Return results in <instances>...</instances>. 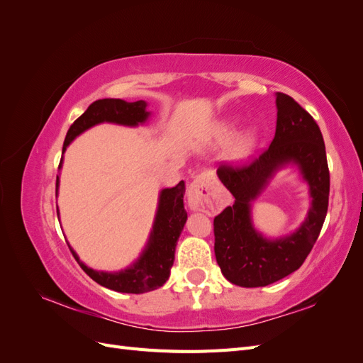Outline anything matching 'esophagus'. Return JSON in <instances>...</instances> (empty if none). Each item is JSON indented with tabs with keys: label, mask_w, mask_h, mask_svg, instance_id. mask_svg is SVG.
<instances>
[{
	"label": "esophagus",
	"mask_w": 363,
	"mask_h": 363,
	"mask_svg": "<svg viewBox=\"0 0 363 363\" xmlns=\"http://www.w3.org/2000/svg\"><path fill=\"white\" fill-rule=\"evenodd\" d=\"M188 204L191 211L206 212L211 208V200H208V177L206 174L196 175L195 180L188 188Z\"/></svg>",
	"instance_id": "34e87169"
}]
</instances>
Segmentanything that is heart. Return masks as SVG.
<instances>
[{
    "label": "heart",
    "instance_id": "obj_1",
    "mask_svg": "<svg viewBox=\"0 0 363 363\" xmlns=\"http://www.w3.org/2000/svg\"><path fill=\"white\" fill-rule=\"evenodd\" d=\"M239 133L238 119H225L215 130V138L219 144H228ZM257 142L256 131H245L230 145L227 151V159L230 162H242L250 156V152L255 150Z\"/></svg>",
    "mask_w": 363,
    "mask_h": 363
}]
</instances>
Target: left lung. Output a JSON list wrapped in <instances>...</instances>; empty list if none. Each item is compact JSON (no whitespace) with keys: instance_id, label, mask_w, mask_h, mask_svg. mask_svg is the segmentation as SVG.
Segmentation results:
<instances>
[{"instance_id":"left-lung-1","label":"left lung","mask_w":363,"mask_h":363,"mask_svg":"<svg viewBox=\"0 0 363 363\" xmlns=\"http://www.w3.org/2000/svg\"><path fill=\"white\" fill-rule=\"evenodd\" d=\"M277 125L268 150L242 167L221 164L216 174L235 203L213 219L215 256L223 276L242 288L279 281L298 269L324 224L330 174L321 130L315 119L286 94H276ZM296 167L310 188L305 221L289 235L263 237L252 224V203L275 174Z\"/></svg>"}]
</instances>
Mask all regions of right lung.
I'll use <instances>...</instances> for the list:
<instances>
[{
  "mask_svg": "<svg viewBox=\"0 0 363 363\" xmlns=\"http://www.w3.org/2000/svg\"><path fill=\"white\" fill-rule=\"evenodd\" d=\"M147 107L148 103L144 100L128 103L119 100V98H104V100L92 103L87 107V111L80 118H77L69 127L63 142L59 169H62L65 151L83 131L103 123L124 127L144 125L151 116V112L147 111ZM59 184L60 175H57L56 180V195L59 194ZM183 182L174 186V188H164L160 191L155 223H152L147 245L130 267L113 272L92 269L80 260L79 255L68 244L72 256L79 262V265L87 276L107 289L123 294H144L163 286L169 277L175 247H177V240L183 232L186 219H188V213H186L183 206Z\"/></svg>",
  "mask_w": 363,
  "mask_h": 363,
  "instance_id": "right-lung-1",
  "label": "right lung"
}]
</instances>
